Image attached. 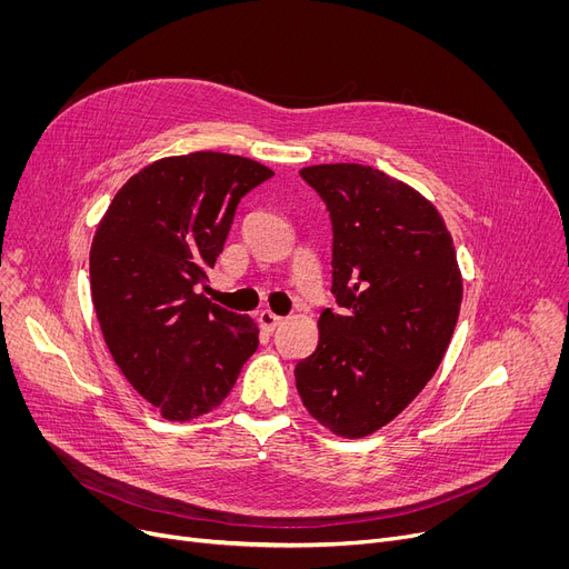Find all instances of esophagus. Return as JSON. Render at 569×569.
Masks as SVG:
<instances>
[{"label": "esophagus", "instance_id": "34e87169", "mask_svg": "<svg viewBox=\"0 0 569 569\" xmlns=\"http://www.w3.org/2000/svg\"><path fill=\"white\" fill-rule=\"evenodd\" d=\"M258 322H260L262 330H267V332H274L277 327L283 322V318H281V316H277V313H272L269 309H264V311H260V313H258Z\"/></svg>", "mask_w": 569, "mask_h": 569}]
</instances>
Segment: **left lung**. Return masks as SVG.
<instances>
[{
  "mask_svg": "<svg viewBox=\"0 0 569 569\" xmlns=\"http://www.w3.org/2000/svg\"><path fill=\"white\" fill-rule=\"evenodd\" d=\"M332 219V295L318 348L297 362V392L316 420L362 438L417 397L455 335L463 283L438 209L371 166L300 170Z\"/></svg>",
  "mask_w": 569,
  "mask_h": 569,
  "instance_id": "1",
  "label": "left lung"
}]
</instances>
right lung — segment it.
I'll return each instance as SVG.
<instances>
[{
	"label": "right lung",
	"instance_id": "add662e5",
	"mask_svg": "<svg viewBox=\"0 0 569 569\" xmlns=\"http://www.w3.org/2000/svg\"><path fill=\"white\" fill-rule=\"evenodd\" d=\"M272 174L221 152L168 157L133 174L97 228L89 281L106 346L163 420L217 408L258 348V325L198 286L223 251L239 200Z\"/></svg>",
	"mask_w": 569,
	"mask_h": 569
}]
</instances>
